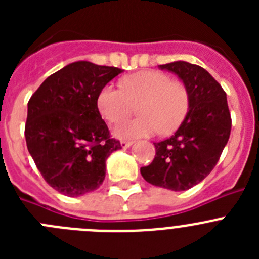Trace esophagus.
Segmentation results:
<instances>
[{"label":"esophagus","instance_id":"obj_1","mask_svg":"<svg viewBox=\"0 0 259 259\" xmlns=\"http://www.w3.org/2000/svg\"><path fill=\"white\" fill-rule=\"evenodd\" d=\"M132 144H134V141H131V140H123V141H120V145H122V148H130V146H131Z\"/></svg>","mask_w":259,"mask_h":259}]
</instances>
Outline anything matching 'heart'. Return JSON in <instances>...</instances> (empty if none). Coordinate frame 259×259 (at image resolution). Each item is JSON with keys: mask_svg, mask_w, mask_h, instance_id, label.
<instances>
[{"mask_svg": "<svg viewBox=\"0 0 259 259\" xmlns=\"http://www.w3.org/2000/svg\"><path fill=\"white\" fill-rule=\"evenodd\" d=\"M139 105L141 118L116 127V136L132 139L176 131L188 114L191 97L184 84L159 71H141L125 77L123 88L107 84L97 97L98 110L110 123L130 118Z\"/></svg>", "mask_w": 259, "mask_h": 259, "instance_id": "heart-1", "label": "heart"}]
</instances>
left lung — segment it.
Instances as JSON below:
<instances>
[{"mask_svg":"<svg viewBox=\"0 0 259 259\" xmlns=\"http://www.w3.org/2000/svg\"><path fill=\"white\" fill-rule=\"evenodd\" d=\"M178 75L188 88L191 105L175 135L154 143L155 157L140 172L148 183L162 188L187 191L212 171L231 134L227 96L205 68L176 61L159 66Z\"/></svg>","mask_w":259,"mask_h":259,"instance_id":"1","label":"left lung"}]
</instances>
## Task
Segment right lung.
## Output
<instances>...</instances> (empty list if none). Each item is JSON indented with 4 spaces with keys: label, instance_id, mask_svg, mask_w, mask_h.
I'll list each match as a JSON object with an SVG mask.
<instances>
[{
    "label": "right lung",
    "instance_id": "add662e5",
    "mask_svg": "<svg viewBox=\"0 0 259 259\" xmlns=\"http://www.w3.org/2000/svg\"><path fill=\"white\" fill-rule=\"evenodd\" d=\"M123 70L79 61L50 75L28 101L24 135L45 182L68 197L102 184L106 159L122 149L110 136L97 97Z\"/></svg>",
    "mask_w": 259,
    "mask_h": 259
}]
</instances>
